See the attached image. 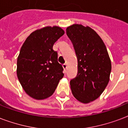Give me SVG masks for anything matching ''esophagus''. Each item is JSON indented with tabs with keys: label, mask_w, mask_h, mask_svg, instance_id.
Wrapping results in <instances>:
<instances>
[{
	"label": "esophagus",
	"mask_w": 128,
	"mask_h": 128,
	"mask_svg": "<svg viewBox=\"0 0 128 128\" xmlns=\"http://www.w3.org/2000/svg\"><path fill=\"white\" fill-rule=\"evenodd\" d=\"M62 66H63V68H64V69L65 70L67 69V64H64L63 65H62Z\"/></svg>",
	"instance_id": "34e87169"
}]
</instances>
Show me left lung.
<instances>
[{
  "label": "left lung",
  "mask_w": 128,
  "mask_h": 128,
  "mask_svg": "<svg viewBox=\"0 0 128 128\" xmlns=\"http://www.w3.org/2000/svg\"><path fill=\"white\" fill-rule=\"evenodd\" d=\"M66 34L78 59V74L70 82L72 94L80 102L89 103L107 86L111 60L103 40L90 27L75 24L66 28Z\"/></svg>",
  "instance_id": "left-lung-1"
}]
</instances>
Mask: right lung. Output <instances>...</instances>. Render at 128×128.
I'll use <instances>...</instances> for the list:
<instances>
[{
    "label": "right lung",
    "mask_w": 128,
    "mask_h": 128,
    "mask_svg": "<svg viewBox=\"0 0 128 128\" xmlns=\"http://www.w3.org/2000/svg\"><path fill=\"white\" fill-rule=\"evenodd\" d=\"M64 31L46 26L30 34L21 47L17 59V76L25 92L36 100L50 97L64 76L53 45Z\"/></svg>",
    "instance_id": "obj_1"
}]
</instances>
